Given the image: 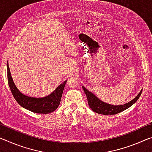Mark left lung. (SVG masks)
Here are the masks:
<instances>
[{"mask_svg": "<svg viewBox=\"0 0 152 152\" xmlns=\"http://www.w3.org/2000/svg\"><path fill=\"white\" fill-rule=\"evenodd\" d=\"M82 88H83L84 92H85V94L86 95L87 99H88V104L89 105V107H91V109L95 113L104 115H115L126 110L128 109L129 107H130L132 105L134 104L135 102L137 101L141 94V91L140 93L138 94L137 96H136L134 99H133L132 101L129 102L125 104L115 106V105H111L105 103V102L101 101V100L98 99L93 93H92V92L88 91V90L86 88H84V86H82Z\"/></svg>", "mask_w": 152, "mask_h": 152, "instance_id": "8db88e82", "label": "left lung"}]
</instances>
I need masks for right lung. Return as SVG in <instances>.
Instances as JSON below:
<instances>
[{"label":"right lung","instance_id":"obj_1","mask_svg":"<svg viewBox=\"0 0 152 152\" xmlns=\"http://www.w3.org/2000/svg\"><path fill=\"white\" fill-rule=\"evenodd\" d=\"M7 66L9 86L15 99L20 106L31 112L42 113V114L52 113L59 107L64 86L66 85L67 80L64 82L63 84H60L52 93L48 95V96L43 98L29 97L23 94L17 88L16 86L15 85L14 82L12 81L8 62L7 64Z\"/></svg>","mask_w":152,"mask_h":152}]
</instances>
